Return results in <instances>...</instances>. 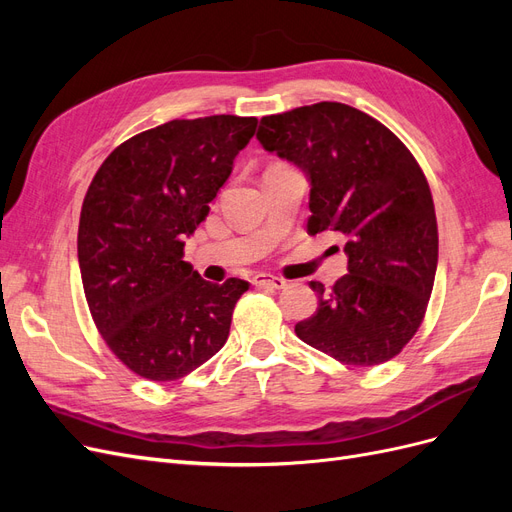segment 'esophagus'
<instances>
[{"label":"esophagus","instance_id":"obj_1","mask_svg":"<svg viewBox=\"0 0 512 512\" xmlns=\"http://www.w3.org/2000/svg\"><path fill=\"white\" fill-rule=\"evenodd\" d=\"M252 284L258 288H275V290H282L286 286V282L282 277H275V275H267V273H258L252 277Z\"/></svg>","mask_w":512,"mask_h":512}]
</instances>
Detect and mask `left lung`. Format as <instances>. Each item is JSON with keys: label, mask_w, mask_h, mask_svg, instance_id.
Here are the masks:
<instances>
[{"label": "left lung", "mask_w": 512, "mask_h": 512, "mask_svg": "<svg viewBox=\"0 0 512 512\" xmlns=\"http://www.w3.org/2000/svg\"><path fill=\"white\" fill-rule=\"evenodd\" d=\"M267 151L301 166L309 190L307 232L346 239L348 273L318 294L294 333L354 367L391 361L427 312L438 267V222L429 183L410 149L374 117L318 102L260 119Z\"/></svg>", "instance_id": "1"}]
</instances>
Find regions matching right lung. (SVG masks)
Listing matches in <instances>:
<instances>
[{
  "instance_id": "obj_1",
  "label": "right lung",
  "mask_w": 512,
  "mask_h": 512,
  "mask_svg": "<svg viewBox=\"0 0 512 512\" xmlns=\"http://www.w3.org/2000/svg\"><path fill=\"white\" fill-rule=\"evenodd\" d=\"M256 117L173 119L128 138L91 179L79 220V267L91 318L136 376H188L226 344L247 282L211 284L183 260Z\"/></svg>"
}]
</instances>
